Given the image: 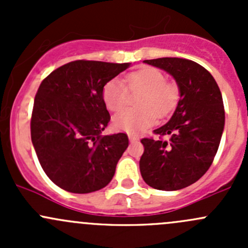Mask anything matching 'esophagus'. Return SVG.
Wrapping results in <instances>:
<instances>
[{"instance_id":"obj_1","label":"esophagus","mask_w":248,"mask_h":248,"mask_svg":"<svg viewBox=\"0 0 248 248\" xmlns=\"http://www.w3.org/2000/svg\"><path fill=\"white\" fill-rule=\"evenodd\" d=\"M128 139H129V141H131V142H136V141H138V138H137L136 136H132V134H129V136H128Z\"/></svg>"}]
</instances>
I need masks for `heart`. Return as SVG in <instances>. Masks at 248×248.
<instances>
[{
    "instance_id": "obj_1",
    "label": "heart",
    "mask_w": 248,
    "mask_h": 248,
    "mask_svg": "<svg viewBox=\"0 0 248 248\" xmlns=\"http://www.w3.org/2000/svg\"><path fill=\"white\" fill-rule=\"evenodd\" d=\"M127 88L119 79L107 82L102 91L104 104L111 111H119L126 106L129 90L133 93L141 92L137 101L140 109H126L112 117L116 131L138 134L152 126L156 117H166L174 111L180 98L179 89L156 68H142L132 72L124 78Z\"/></svg>"
}]
</instances>
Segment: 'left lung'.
I'll list each match as a JSON object with an SVG mask.
<instances>
[{"label":"left lung","mask_w":248,"mask_h":248,"mask_svg":"<svg viewBox=\"0 0 248 248\" xmlns=\"http://www.w3.org/2000/svg\"><path fill=\"white\" fill-rule=\"evenodd\" d=\"M174 78L180 99L171 119L155 133L168 139H141L139 167L144 181L161 191H177L207 171L224 128V107L214 77L197 62L179 57L145 60Z\"/></svg>","instance_id":"obj_1"}]
</instances>
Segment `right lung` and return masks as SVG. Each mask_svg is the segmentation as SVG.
I'll return each mask as SVG.
<instances>
[{
	"instance_id": "right-lung-1",
	"label": "right lung",
	"mask_w": 248,
	"mask_h": 248,
	"mask_svg": "<svg viewBox=\"0 0 248 248\" xmlns=\"http://www.w3.org/2000/svg\"><path fill=\"white\" fill-rule=\"evenodd\" d=\"M129 66L78 60L42 81L31 117L32 144L47 177L64 191L91 193L111 181L128 137L101 136L110 121L102 91Z\"/></svg>"
}]
</instances>
